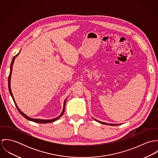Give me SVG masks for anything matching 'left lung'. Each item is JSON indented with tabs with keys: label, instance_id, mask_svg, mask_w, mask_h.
<instances>
[{
	"label": "left lung",
	"instance_id": "1",
	"mask_svg": "<svg viewBox=\"0 0 158 158\" xmlns=\"http://www.w3.org/2000/svg\"><path fill=\"white\" fill-rule=\"evenodd\" d=\"M94 120H95V121H97V122H98L100 123H102V124H105V125H112V126H114V125H117L116 124H111V123H104V122H100V121H98V120H96V119H95V118H94Z\"/></svg>",
	"mask_w": 158,
	"mask_h": 158
}]
</instances>
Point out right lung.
Masks as SVG:
<instances>
[{
    "mask_svg": "<svg viewBox=\"0 0 158 158\" xmlns=\"http://www.w3.org/2000/svg\"><path fill=\"white\" fill-rule=\"evenodd\" d=\"M18 54H19V53H18L16 55H15V56L13 57V60H12V61H11V66H10V74H9V76H8V89H9L10 94L11 96L12 97L13 100V101H14V103H16V102H15V99H14L13 95V94H12L11 90V88H10V80H11V71H12V68H13V63H14V61H15V58L18 55ZM66 101V100H65V101H64V108H63V111H62L61 114H60V115H59V116H58V117H56V118H53V119H51V120H43V119H38V118H30V117H28L27 115H26L24 113H23V112H22V111L19 109V108L18 107V106H17V105H16V104H15V105H16V108H17L18 110L19 111V112L21 113V114L23 115V117H25L26 119H27V120H30V121H32V122H36V123H50V122H55V121H56V120H58L60 117H61L63 115V113L64 112V107H65Z\"/></svg>",
    "mask_w": 158,
    "mask_h": 158,
    "instance_id": "right-lung-1",
    "label": "right lung"
}]
</instances>
